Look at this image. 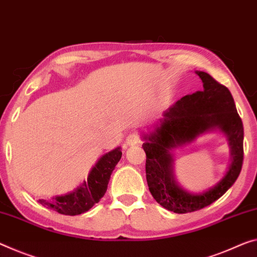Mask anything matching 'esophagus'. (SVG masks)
<instances>
[{
    "instance_id": "obj_1",
    "label": "esophagus",
    "mask_w": 257,
    "mask_h": 257,
    "mask_svg": "<svg viewBox=\"0 0 257 257\" xmlns=\"http://www.w3.org/2000/svg\"><path fill=\"white\" fill-rule=\"evenodd\" d=\"M140 143H141V137L135 133L130 134V135L127 137V140H125V144H127L128 146H134V145H137Z\"/></svg>"
}]
</instances>
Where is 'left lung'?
Returning <instances> with one entry per match:
<instances>
[{
  "label": "left lung",
  "mask_w": 257,
  "mask_h": 257,
  "mask_svg": "<svg viewBox=\"0 0 257 257\" xmlns=\"http://www.w3.org/2000/svg\"><path fill=\"white\" fill-rule=\"evenodd\" d=\"M203 89L186 95L166 109L154 132L144 134L146 181L158 203L177 214L191 213L209 206L237 181L243 161V127L231 92L208 73L195 71ZM219 128L229 141L231 165L216 186L202 194H190L173 177L170 151L188 144L201 133Z\"/></svg>",
  "instance_id": "8db88e82"
}]
</instances>
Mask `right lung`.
<instances>
[{
    "mask_svg": "<svg viewBox=\"0 0 257 257\" xmlns=\"http://www.w3.org/2000/svg\"><path fill=\"white\" fill-rule=\"evenodd\" d=\"M121 156L120 148L105 153L92 167L87 181H83L79 187L67 194L57 195L50 200L40 199L39 202L47 208L54 209L63 215L74 216L85 213L104 197L111 174L120 161Z\"/></svg>",
    "mask_w": 257,
    "mask_h": 257,
    "instance_id": "obj_1",
    "label": "right lung"
}]
</instances>
